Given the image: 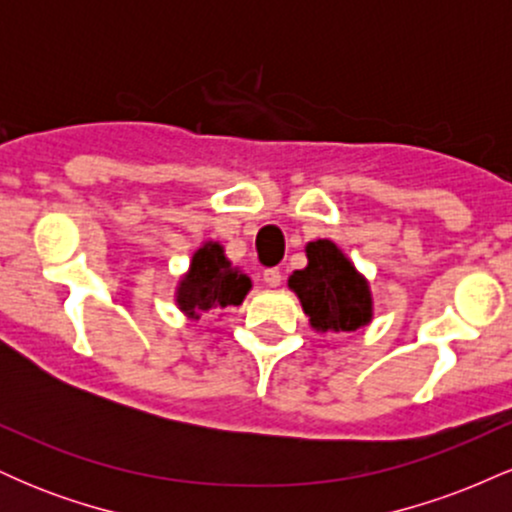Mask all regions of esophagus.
Instances as JSON below:
<instances>
[{"instance_id": "34e87169", "label": "esophagus", "mask_w": 512, "mask_h": 512, "mask_svg": "<svg viewBox=\"0 0 512 512\" xmlns=\"http://www.w3.org/2000/svg\"><path fill=\"white\" fill-rule=\"evenodd\" d=\"M264 284L267 286H279L281 284V269L279 267H269V269H264Z\"/></svg>"}]
</instances>
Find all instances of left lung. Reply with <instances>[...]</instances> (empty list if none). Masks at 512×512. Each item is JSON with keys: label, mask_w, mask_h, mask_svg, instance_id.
<instances>
[{"label": "left lung", "mask_w": 512, "mask_h": 512, "mask_svg": "<svg viewBox=\"0 0 512 512\" xmlns=\"http://www.w3.org/2000/svg\"><path fill=\"white\" fill-rule=\"evenodd\" d=\"M308 267L289 276L291 291L301 298L305 315L317 332H356L373 317L368 281L332 240H315L305 248Z\"/></svg>", "instance_id": "obj_1"}]
</instances>
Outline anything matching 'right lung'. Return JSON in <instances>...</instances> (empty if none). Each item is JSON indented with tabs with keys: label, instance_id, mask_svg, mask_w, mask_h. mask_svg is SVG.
Listing matches in <instances>:
<instances>
[{
	"label": "right lung",
	"instance_id": "obj_1",
	"mask_svg": "<svg viewBox=\"0 0 512 512\" xmlns=\"http://www.w3.org/2000/svg\"><path fill=\"white\" fill-rule=\"evenodd\" d=\"M250 279L223 255L219 243H204L195 252L190 272L178 286V305L187 317H197L211 308L240 305L250 291Z\"/></svg>",
	"mask_w": 512,
	"mask_h": 512
}]
</instances>
